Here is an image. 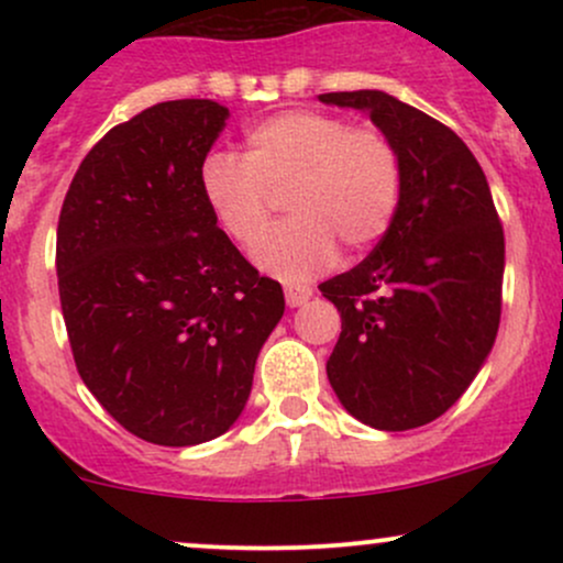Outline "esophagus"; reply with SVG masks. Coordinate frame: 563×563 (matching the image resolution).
<instances>
[{"instance_id": "obj_1", "label": "esophagus", "mask_w": 563, "mask_h": 563, "mask_svg": "<svg viewBox=\"0 0 563 563\" xmlns=\"http://www.w3.org/2000/svg\"><path fill=\"white\" fill-rule=\"evenodd\" d=\"M312 286H307V283H290L286 286V301L288 307H301V303H307L312 299Z\"/></svg>"}]
</instances>
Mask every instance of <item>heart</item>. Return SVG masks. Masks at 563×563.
Instances as JSON below:
<instances>
[{
	"label": "heart",
	"instance_id": "b5f03b06",
	"mask_svg": "<svg viewBox=\"0 0 563 563\" xmlns=\"http://www.w3.org/2000/svg\"><path fill=\"white\" fill-rule=\"evenodd\" d=\"M198 185L219 230L251 249L286 196L290 217L256 245L269 275L303 280L349 254L373 249L397 219L402 156L380 126L325 111H283L245 132L241 158L209 153Z\"/></svg>",
	"mask_w": 563,
	"mask_h": 563
}]
</instances>
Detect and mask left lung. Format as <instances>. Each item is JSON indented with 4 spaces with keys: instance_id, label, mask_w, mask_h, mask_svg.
Returning a JSON list of instances; mask_svg holds the SVG:
<instances>
[{
    "instance_id": "obj_1",
    "label": "left lung",
    "mask_w": 563,
    "mask_h": 563,
    "mask_svg": "<svg viewBox=\"0 0 563 563\" xmlns=\"http://www.w3.org/2000/svg\"><path fill=\"white\" fill-rule=\"evenodd\" d=\"M320 100L367 111L402 156L391 230L357 267L320 283L341 312L328 380L357 421L418 429L461 399L495 344L500 217L479 161L442 121L378 89Z\"/></svg>"
}]
</instances>
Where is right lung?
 Segmentation results:
<instances>
[{"label": "right lung", "mask_w": 563, "mask_h": 563, "mask_svg": "<svg viewBox=\"0 0 563 563\" xmlns=\"http://www.w3.org/2000/svg\"><path fill=\"white\" fill-rule=\"evenodd\" d=\"M230 111L169 100L113 126L81 161L57 222V288L76 371L145 442L230 429L280 322V283L217 228L198 172Z\"/></svg>", "instance_id": "obj_1"}]
</instances>
